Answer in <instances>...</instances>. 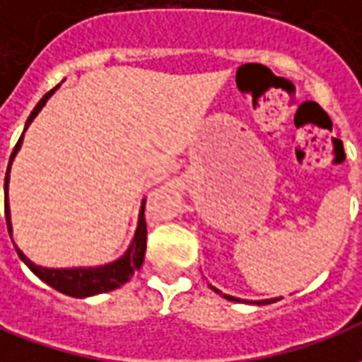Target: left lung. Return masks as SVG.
<instances>
[{
  "instance_id": "8db88e82",
  "label": "left lung",
  "mask_w": 362,
  "mask_h": 362,
  "mask_svg": "<svg viewBox=\"0 0 362 362\" xmlns=\"http://www.w3.org/2000/svg\"><path fill=\"white\" fill-rule=\"evenodd\" d=\"M209 287H211V285H209ZM213 291H215V293H219L221 296H225V298H227V300H235V303H238V300H240V303H246V300H243V298H236V296H230V295H223V293H221L219 288H215V287H211ZM269 303H275V298H269V300H256V304H259V306H262V304H269Z\"/></svg>"
}]
</instances>
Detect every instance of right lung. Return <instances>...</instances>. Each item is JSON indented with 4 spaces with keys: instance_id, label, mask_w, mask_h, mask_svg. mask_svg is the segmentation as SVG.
<instances>
[{
    "instance_id": "obj_1",
    "label": "right lung",
    "mask_w": 362,
    "mask_h": 362,
    "mask_svg": "<svg viewBox=\"0 0 362 362\" xmlns=\"http://www.w3.org/2000/svg\"><path fill=\"white\" fill-rule=\"evenodd\" d=\"M62 85V83H59ZM54 87L50 93L40 98V103L36 104L35 110L30 112L27 124H25V129H23V135L19 137V141L13 149L11 157H9V165H7V173H5V221H7V228H9V236L13 240V223H11V207H9V173H11V165L17 153H19L21 145H23V139H25V132L28 129V126L33 124V119L38 116V112L42 110L46 103L50 100V96L59 89ZM145 202L147 197L141 199V207H139V217H137V227H135L134 238L132 243L126 248V252L116 258L114 262H108V264H103V266H87V267H44L36 266L33 259H28L25 256V252L21 250L17 244L13 243L15 246V252L21 258V262L35 273L36 277L40 281H44L46 285H50L52 288H56L59 293H64L67 296H75V298H87V296L100 295V293H108V291H114V288L122 287L124 283L134 277V273L141 267L143 258H145V250H147V223H145Z\"/></svg>"
}]
</instances>
